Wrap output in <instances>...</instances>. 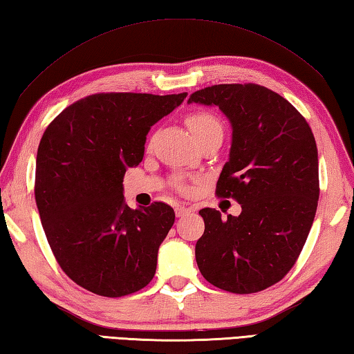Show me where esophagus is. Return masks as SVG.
Returning a JSON list of instances; mask_svg holds the SVG:
<instances>
[{"label": "esophagus", "mask_w": 354, "mask_h": 354, "mask_svg": "<svg viewBox=\"0 0 354 354\" xmlns=\"http://www.w3.org/2000/svg\"><path fill=\"white\" fill-rule=\"evenodd\" d=\"M191 211H192V209H191V208H188V206L178 205V206H177V208H176V216H177V217H183V216H188Z\"/></svg>", "instance_id": "34e87169"}]
</instances>
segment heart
Returning <instances> with one entry per match:
<instances>
[{
    "label": "heart",
    "instance_id": "heart-1",
    "mask_svg": "<svg viewBox=\"0 0 354 354\" xmlns=\"http://www.w3.org/2000/svg\"><path fill=\"white\" fill-rule=\"evenodd\" d=\"M186 124H188L189 131L192 132V136L196 137L197 142H200L205 136L211 134V132L222 131V123H220V120L214 114H211V112L205 111L194 112V114L188 115V118H186ZM176 188L182 192L186 191V185L182 178H178L176 182Z\"/></svg>",
    "mask_w": 354,
    "mask_h": 354
}]
</instances>
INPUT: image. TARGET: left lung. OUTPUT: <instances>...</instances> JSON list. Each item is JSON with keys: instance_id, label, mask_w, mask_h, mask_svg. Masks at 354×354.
Listing matches in <instances>:
<instances>
[{"instance_id": "left-lung-1", "label": "left lung", "mask_w": 354, "mask_h": 354, "mask_svg": "<svg viewBox=\"0 0 354 354\" xmlns=\"http://www.w3.org/2000/svg\"><path fill=\"white\" fill-rule=\"evenodd\" d=\"M188 103L216 104L230 118L232 143L216 196L234 198L239 217L203 208L196 260L211 285L234 295L266 290L288 274L316 216L319 163L310 124L265 86L214 84Z\"/></svg>"}]
</instances>
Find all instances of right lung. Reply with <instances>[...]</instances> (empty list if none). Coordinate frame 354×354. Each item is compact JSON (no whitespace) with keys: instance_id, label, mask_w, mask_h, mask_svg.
<instances>
[{"instance_id":"obj_1","label":"right lung","mask_w":354,"mask_h":354,"mask_svg":"<svg viewBox=\"0 0 354 354\" xmlns=\"http://www.w3.org/2000/svg\"><path fill=\"white\" fill-rule=\"evenodd\" d=\"M186 95L102 92L72 103L46 128L37 152V208L58 265L82 288L122 297L154 277L174 209L163 202L129 208L123 177L143 160L151 126Z\"/></svg>"}]
</instances>
